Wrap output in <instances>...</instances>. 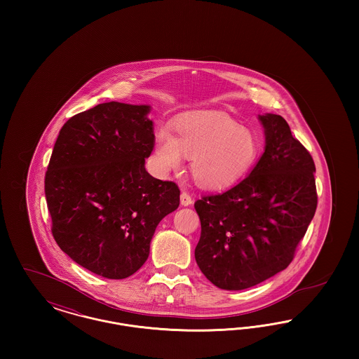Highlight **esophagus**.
<instances>
[{"label":"esophagus","instance_id":"1","mask_svg":"<svg viewBox=\"0 0 359 359\" xmlns=\"http://www.w3.org/2000/svg\"><path fill=\"white\" fill-rule=\"evenodd\" d=\"M180 203H182V205H184V207L192 205V198H191V195L188 192H182Z\"/></svg>","mask_w":359,"mask_h":359}]
</instances>
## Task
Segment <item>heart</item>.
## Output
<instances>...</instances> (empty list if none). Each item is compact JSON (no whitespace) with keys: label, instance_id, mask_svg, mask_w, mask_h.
<instances>
[{"label":"heart","instance_id":"b5f03b06","mask_svg":"<svg viewBox=\"0 0 359 359\" xmlns=\"http://www.w3.org/2000/svg\"><path fill=\"white\" fill-rule=\"evenodd\" d=\"M257 137L221 113H198L173 123V135L161 128L156 135L154 161L163 172L175 171L191 160L195 182L205 188L234 184L255 165Z\"/></svg>","mask_w":359,"mask_h":359}]
</instances>
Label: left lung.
Segmentation results:
<instances>
[{"label": "left lung", "mask_w": 359, "mask_h": 359, "mask_svg": "<svg viewBox=\"0 0 359 359\" xmlns=\"http://www.w3.org/2000/svg\"><path fill=\"white\" fill-rule=\"evenodd\" d=\"M265 149L238 184L195 202L202 233L195 259L218 288L255 287L284 271L312 221L315 164L281 116H258Z\"/></svg>", "instance_id": "obj_1"}]
</instances>
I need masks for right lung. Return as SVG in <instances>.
<instances>
[{"label":"right lung","mask_w":359,"mask_h":359,"mask_svg":"<svg viewBox=\"0 0 359 359\" xmlns=\"http://www.w3.org/2000/svg\"><path fill=\"white\" fill-rule=\"evenodd\" d=\"M149 104L107 102L71 117L46 173L52 234L93 273L126 278L144 265L160 221L180 189L145 170L154 147Z\"/></svg>","instance_id":"1"}]
</instances>
